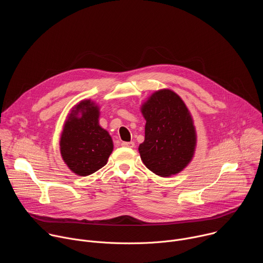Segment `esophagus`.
Wrapping results in <instances>:
<instances>
[{
	"label": "esophagus",
	"instance_id": "1",
	"mask_svg": "<svg viewBox=\"0 0 263 263\" xmlns=\"http://www.w3.org/2000/svg\"><path fill=\"white\" fill-rule=\"evenodd\" d=\"M122 145L125 146V147H134V146H135V143H134L133 141H129V142L124 141V142H122Z\"/></svg>",
	"mask_w": 263,
	"mask_h": 263
}]
</instances>
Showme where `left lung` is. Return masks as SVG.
Returning a JSON list of instances; mask_svg holds the SVG:
<instances>
[{
    "mask_svg": "<svg viewBox=\"0 0 263 263\" xmlns=\"http://www.w3.org/2000/svg\"><path fill=\"white\" fill-rule=\"evenodd\" d=\"M140 111L145 127L138 151L144 165L160 177L183 171L193 160L197 146L194 120L183 100L163 88L149 96Z\"/></svg>",
    "mask_w": 263,
    "mask_h": 263,
    "instance_id": "1",
    "label": "left lung"
}]
</instances>
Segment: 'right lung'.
Segmentation results:
<instances>
[{"mask_svg":"<svg viewBox=\"0 0 263 263\" xmlns=\"http://www.w3.org/2000/svg\"><path fill=\"white\" fill-rule=\"evenodd\" d=\"M100 106L82 100L67 116L60 136V154L67 167L78 176L102 168L114 151V141L99 124Z\"/></svg>","mask_w":263,"mask_h":263,"instance_id":"obj_1","label":"right lung"}]
</instances>
